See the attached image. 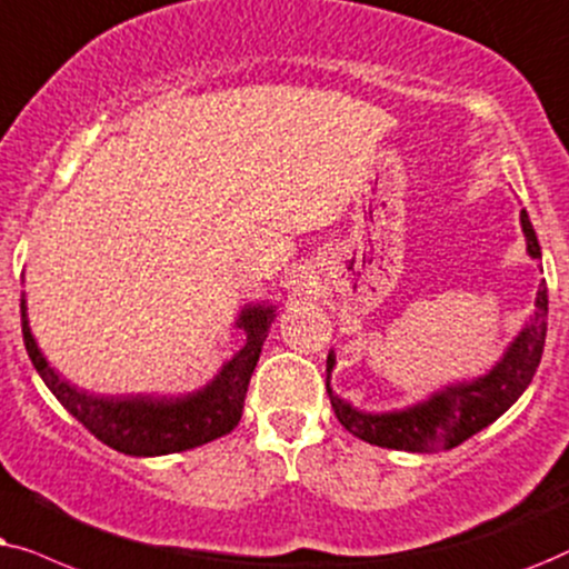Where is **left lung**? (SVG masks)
<instances>
[{
    "mask_svg": "<svg viewBox=\"0 0 569 569\" xmlns=\"http://www.w3.org/2000/svg\"><path fill=\"white\" fill-rule=\"evenodd\" d=\"M520 221L528 239V252H531V257H541L539 239H536L531 218H528L526 210L520 213ZM547 317L549 297L547 283H541L539 293H536L533 320L515 338V343L505 353V359L487 377H481L479 382L448 388L427 400V403L413 406L400 413L382 416L353 411L351 406L332 396L328 385L332 411H336L338 421L353 437H359L369 445H377V448L406 452H437L445 448H458L460 442H466L476 431H481L491 421H497L522 396V390L531 385L543 353V340H547ZM332 363H336V359L330 353L328 375Z\"/></svg>",
    "mask_w": 569,
    "mask_h": 569,
    "instance_id": "left-lung-1",
    "label": "left lung"
}]
</instances>
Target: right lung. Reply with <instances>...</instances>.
<instances>
[{"label":"right lung","instance_id":"obj_1","mask_svg":"<svg viewBox=\"0 0 569 569\" xmlns=\"http://www.w3.org/2000/svg\"><path fill=\"white\" fill-rule=\"evenodd\" d=\"M22 340L36 372L54 392L59 403L86 427L90 435L124 456H166L200 448L229 435L241 419L247 385L260 359L262 340L268 338L272 307H249L239 317V328L247 330V346L226 363L223 372L206 390L187 398H98L74 390L49 367L38 351L26 320V301H20Z\"/></svg>","mask_w":569,"mask_h":569}]
</instances>
